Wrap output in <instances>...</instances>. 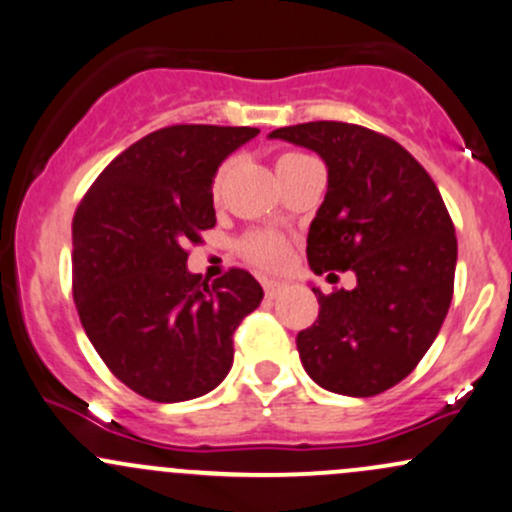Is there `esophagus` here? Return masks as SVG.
I'll use <instances>...</instances> for the list:
<instances>
[{
  "instance_id": "1",
  "label": "esophagus",
  "mask_w": 512,
  "mask_h": 512,
  "mask_svg": "<svg viewBox=\"0 0 512 512\" xmlns=\"http://www.w3.org/2000/svg\"><path fill=\"white\" fill-rule=\"evenodd\" d=\"M262 287H265L267 297L274 299L284 289V282H274V279H262Z\"/></svg>"
}]
</instances>
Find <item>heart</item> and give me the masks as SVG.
Instances as JSON below:
<instances>
[{"label":"heart","instance_id":"heart-1","mask_svg":"<svg viewBox=\"0 0 512 512\" xmlns=\"http://www.w3.org/2000/svg\"><path fill=\"white\" fill-rule=\"evenodd\" d=\"M304 159H309L306 154L299 152H284L277 157V174H287L292 166L301 164ZM225 174H228V164L220 166L213 176V193L218 196L223 191ZM242 255L250 262H255L257 267H265V270H279V267L287 265L289 260V242L282 238L279 233H272V230H257V233H250L245 240L240 242Z\"/></svg>","mask_w":512,"mask_h":512}]
</instances>
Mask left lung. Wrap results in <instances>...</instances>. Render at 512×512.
Instances as JSON below:
<instances>
[{
	"mask_svg": "<svg viewBox=\"0 0 512 512\" xmlns=\"http://www.w3.org/2000/svg\"><path fill=\"white\" fill-rule=\"evenodd\" d=\"M326 161L328 191L306 238L311 270H353V289L321 294L299 358L328 392L373 397L417 368L454 294L456 235L432 176L385 134L348 122L270 132Z\"/></svg>",
	"mask_w": 512,
	"mask_h": 512,
	"instance_id": "left-lung-1",
	"label": "left lung"
}]
</instances>
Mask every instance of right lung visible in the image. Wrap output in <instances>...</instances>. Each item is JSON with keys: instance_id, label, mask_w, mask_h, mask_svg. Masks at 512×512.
<instances>
[{"instance_id": "1", "label": "right lung", "mask_w": 512, "mask_h": 512, "mask_svg": "<svg viewBox=\"0 0 512 512\" xmlns=\"http://www.w3.org/2000/svg\"><path fill=\"white\" fill-rule=\"evenodd\" d=\"M255 127L174 125L105 166L73 215V297L110 373L154 402L211 392L233 365V333L260 282L230 270L208 284L186 247L215 225L213 176Z\"/></svg>"}]
</instances>
